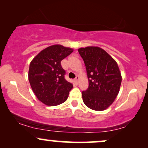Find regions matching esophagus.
I'll return each instance as SVG.
<instances>
[{"mask_svg":"<svg viewBox=\"0 0 148 148\" xmlns=\"http://www.w3.org/2000/svg\"><path fill=\"white\" fill-rule=\"evenodd\" d=\"M78 80H79V76H76V78H75V82H76V84L78 83Z\"/></svg>","mask_w":148,"mask_h":148,"instance_id":"34e87169","label":"esophagus"}]
</instances>
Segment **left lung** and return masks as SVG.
Listing matches in <instances>:
<instances>
[{"mask_svg":"<svg viewBox=\"0 0 148 148\" xmlns=\"http://www.w3.org/2000/svg\"><path fill=\"white\" fill-rule=\"evenodd\" d=\"M78 51L85 64L88 80L87 90L82 92L84 103L95 111L105 110L116 98L121 85L117 63L100 47L89 46Z\"/></svg>","mask_w":148,"mask_h":148,"instance_id":"obj_1","label":"left lung"}]
</instances>
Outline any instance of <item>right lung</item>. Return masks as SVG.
I'll return each mask as SVG.
<instances>
[{"instance_id": "right-lung-1", "label": "right lung", "mask_w": 148, "mask_h": 148, "mask_svg": "<svg viewBox=\"0 0 148 148\" xmlns=\"http://www.w3.org/2000/svg\"><path fill=\"white\" fill-rule=\"evenodd\" d=\"M73 49L54 45L43 49L31 61L28 80L33 92L45 105L55 106L67 100L73 84L64 78L61 61L73 52Z\"/></svg>"}]
</instances>
